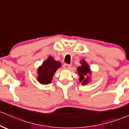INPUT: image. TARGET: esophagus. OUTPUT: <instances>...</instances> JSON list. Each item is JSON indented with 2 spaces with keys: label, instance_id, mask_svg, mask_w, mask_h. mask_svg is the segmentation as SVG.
Here are the masks:
<instances>
[{
  "label": "esophagus",
  "instance_id": "34e87169",
  "mask_svg": "<svg viewBox=\"0 0 129 129\" xmlns=\"http://www.w3.org/2000/svg\"><path fill=\"white\" fill-rule=\"evenodd\" d=\"M71 65L70 64H67V63H65L64 65H63V68L64 69H67V70H69V69H70V68H71Z\"/></svg>",
  "mask_w": 129,
  "mask_h": 129
}]
</instances>
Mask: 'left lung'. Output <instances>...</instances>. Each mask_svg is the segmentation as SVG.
<instances>
[{
    "mask_svg": "<svg viewBox=\"0 0 129 129\" xmlns=\"http://www.w3.org/2000/svg\"><path fill=\"white\" fill-rule=\"evenodd\" d=\"M80 63L81 64V66L77 68L78 74L80 75L79 81L80 82H82V85H84V84H86L88 83H89L90 77L87 75L89 74L90 75L92 72L90 71L89 66L86 63L84 59L81 60Z\"/></svg>",
    "mask_w": 129,
    "mask_h": 129,
    "instance_id": "8db88e82",
    "label": "left lung"
}]
</instances>
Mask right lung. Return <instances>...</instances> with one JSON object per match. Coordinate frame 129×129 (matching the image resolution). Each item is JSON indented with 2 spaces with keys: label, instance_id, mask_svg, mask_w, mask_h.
<instances>
[{
  "label": "right lung",
  "instance_id": "right-lung-1",
  "mask_svg": "<svg viewBox=\"0 0 129 129\" xmlns=\"http://www.w3.org/2000/svg\"><path fill=\"white\" fill-rule=\"evenodd\" d=\"M61 67V63L54 60L52 56L48 58L40 66L37 70V80L42 84H48L53 80L55 72Z\"/></svg>",
  "mask_w": 129,
  "mask_h": 129
}]
</instances>
